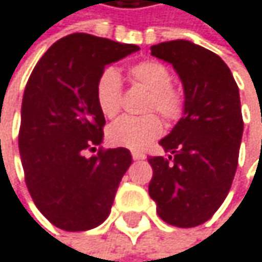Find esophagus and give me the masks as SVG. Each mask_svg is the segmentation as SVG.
Segmentation results:
<instances>
[{"mask_svg":"<svg viewBox=\"0 0 262 262\" xmlns=\"http://www.w3.org/2000/svg\"><path fill=\"white\" fill-rule=\"evenodd\" d=\"M131 154H133V159L134 160H145L146 159V156L143 152H139V151H133Z\"/></svg>","mask_w":262,"mask_h":262,"instance_id":"obj_1","label":"esophagus"}]
</instances>
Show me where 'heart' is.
Instances as JSON below:
<instances>
[{"instance_id": "obj_1", "label": "heart", "mask_w": 262, "mask_h": 262, "mask_svg": "<svg viewBox=\"0 0 262 262\" xmlns=\"http://www.w3.org/2000/svg\"><path fill=\"white\" fill-rule=\"evenodd\" d=\"M134 81L151 92L148 111H157L167 120H176L182 113L181 95L171 88V74L167 66L159 61L146 60L134 64L129 69ZM95 102L105 117H116L122 105V81L120 74L110 68L105 69L95 84ZM163 131L157 116L148 114L143 117L125 116L116 120L108 128V140L116 146L129 149H143L156 140Z\"/></svg>"}]
</instances>
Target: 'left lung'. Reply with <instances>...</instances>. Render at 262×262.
Instances as JSON below:
<instances>
[{
  "instance_id": "left-lung-1",
  "label": "left lung",
  "mask_w": 262,
  "mask_h": 262,
  "mask_svg": "<svg viewBox=\"0 0 262 262\" xmlns=\"http://www.w3.org/2000/svg\"><path fill=\"white\" fill-rule=\"evenodd\" d=\"M173 64L184 88V114L159 143L168 157H149L148 185L157 214L174 227L208 221L230 191L243 139L238 84L219 55L187 40L151 46Z\"/></svg>"
}]
</instances>
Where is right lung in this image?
I'll use <instances>...</instances> for the list:
<instances>
[{
    "mask_svg": "<svg viewBox=\"0 0 262 262\" xmlns=\"http://www.w3.org/2000/svg\"><path fill=\"white\" fill-rule=\"evenodd\" d=\"M137 51L136 45L71 34L46 51L26 84L18 137L26 185L61 230H91L111 213L133 157L126 148L88 156L103 142L95 84L108 64Z\"/></svg>",
    "mask_w": 262,
    "mask_h": 262,
    "instance_id": "add662e5",
    "label": "right lung"
}]
</instances>
